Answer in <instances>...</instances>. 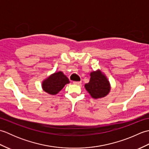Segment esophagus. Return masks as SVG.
<instances>
[{
  "label": "esophagus",
  "instance_id": "obj_1",
  "mask_svg": "<svg viewBox=\"0 0 149 149\" xmlns=\"http://www.w3.org/2000/svg\"><path fill=\"white\" fill-rule=\"evenodd\" d=\"M73 83H74V84L79 85V84H81V81H74Z\"/></svg>",
  "mask_w": 149,
  "mask_h": 149
}]
</instances>
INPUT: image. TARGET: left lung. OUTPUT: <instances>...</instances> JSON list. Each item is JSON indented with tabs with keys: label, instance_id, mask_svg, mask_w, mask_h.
Wrapping results in <instances>:
<instances>
[{
	"label": "left lung",
	"instance_id": "left-lung-1",
	"mask_svg": "<svg viewBox=\"0 0 149 149\" xmlns=\"http://www.w3.org/2000/svg\"><path fill=\"white\" fill-rule=\"evenodd\" d=\"M84 87L94 99L106 97L111 90V85L108 79L100 70L90 73L89 83L85 84Z\"/></svg>",
	"mask_w": 149,
	"mask_h": 149
}]
</instances>
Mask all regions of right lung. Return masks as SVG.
<instances>
[{"instance_id": "add662e5", "label": "right lung", "mask_w": 149, "mask_h": 149, "mask_svg": "<svg viewBox=\"0 0 149 149\" xmlns=\"http://www.w3.org/2000/svg\"><path fill=\"white\" fill-rule=\"evenodd\" d=\"M70 83L69 79L61 71L55 72L43 80L42 89L46 93L54 95L58 93L66 84Z\"/></svg>"}]
</instances>
